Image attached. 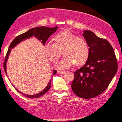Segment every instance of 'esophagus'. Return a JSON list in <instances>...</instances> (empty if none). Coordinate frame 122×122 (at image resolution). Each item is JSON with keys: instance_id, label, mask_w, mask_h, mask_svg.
I'll return each instance as SVG.
<instances>
[{"instance_id": "obj_1", "label": "esophagus", "mask_w": 122, "mask_h": 122, "mask_svg": "<svg viewBox=\"0 0 122 122\" xmlns=\"http://www.w3.org/2000/svg\"><path fill=\"white\" fill-rule=\"evenodd\" d=\"M57 72L59 74H64L66 72V71H57Z\"/></svg>"}]
</instances>
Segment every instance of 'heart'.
<instances>
[{
	"mask_svg": "<svg viewBox=\"0 0 122 122\" xmlns=\"http://www.w3.org/2000/svg\"><path fill=\"white\" fill-rule=\"evenodd\" d=\"M54 43L48 41L45 44L44 49L46 55L53 62H56L62 54L64 56L57 62L56 67L59 69L69 68L75 65H83L89 55V48L84 39L69 31L63 30L58 33L54 38Z\"/></svg>",
	"mask_w": 122,
	"mask_h": 122,
	"instance_id": "heart-1",
	"label": "heart"
}]
</instances>
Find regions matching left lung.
<instances>
[{"label":"left lung","instance_id":"obj_1","mask_svg":"<svg viewBox=\"0 0 122 122\" xmlns=\"http://www.w3.org/2000/svg\"><path fill=\"white\" fill-rule=\"evenodd\" d=\"M83 36L89 46V55L82 67L74 72L71 88L83 99L99 96L106 90L116 74L117 62L112 45L89 30Z\"/></svg>","mask_w":122,"mask_h":122}]
</instances>
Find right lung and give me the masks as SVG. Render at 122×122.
Instances as JSON below:
<instances>
[{
  "label": "right lung",
  "instance_id": "add662e5",
  "mask_svg": "<svg viewBox=\"0 0 122 122\" xmlns=\"http://www.w3.org/2000/svg\"><path fill=\"white\" fill-rule=\"evenodd\" d=\"M57 29V26H55L54 28H48L46 27V26H39V27L34 28L31 29L23 33V34H21L19 36H17L13 41H12V43L10 44V46H9L8 51L6 54V56L5 57V60L4 61V70L6 72V74H7L6 72V65H7V61L9 55H10V52L12 50V48L15 47L17 44H19L20 42L23 41L24 40H25L26 39H28L31 37L32 36H34L38 39L39 41H41L42 44L44 45H45V43L47 41V40L49 38V37L53 35L54 33L56 31V30ZM56 71L53 70V74L52 75V77H53V75L56 74ZM51 80L50 81L48 82L47 85L46 87L44 88V89L39 92V93H37L36 94L34 95H27L25 94H24L23 93L21 92L18 90H16L19 93H20L21 94H22L23 96H25L29 98H39L41 96H43L44 94H45L46 92H47L48 90H50L51 87Z\"/></svg>",
  "mask_w": 122,
  "mask_h": 122
}]
</instances>
